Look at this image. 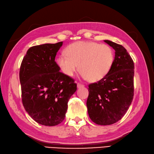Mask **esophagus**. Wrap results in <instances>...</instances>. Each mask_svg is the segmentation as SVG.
I'll use <instances>...</instances> for the list:
<instances>
[{
  "label": "esophagus",
  "mask_w": 154,
  "mask_h": 154,
  "mask_svg": "<svg viewBox=\"0 0 154 154\" xmlns=\"http://www.w3.org/2000/svg\"><path fill=\"white\" fill-rule=\"evenodd\" d=\"M77 88H82L84 87V85H83V84H81V83H77Z\"/></svg>",
  "instance_id": "34e87169"
}]
</instances>
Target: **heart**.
Instances as JSON below:
<instances>
[{
  "mask_svg": "<svg viewBox=\"0 0 154 154\" xmlns=\"http://www.w3.org/2000/svg\"><path fill=\"white\" fill-rule=\"evenodd\" d=\"M66 54H59L57 63L64 74L73 76L79 69L83 79L96 82L110 71L114 61V52L110 46L96 42L79 41L65 49Z\"/></svg>",
  "mask_w": 154,
  "mask_h": 154,
  "instance_id": "1",
  "label": "heart"
}]
</instances>
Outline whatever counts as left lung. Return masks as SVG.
<instances>
[{
    "mask_svg": "<svg viewBox=\"0 0 154 154\" xmlns=\"http://www.w3.org/2000/svg\"><path fill=\"white\" fill-rule=\"evenodd\" d=\"M104 42L115 50L113 65L103 79L89 85L86 104L92 121L110 125L124 116L133 101L134 63L122 45Z\"/></svg>",
    "mask_w": 154,
    "mask_h": 154,
    "instance_id": "1",
    "label": "left lung"
}]
</instances>
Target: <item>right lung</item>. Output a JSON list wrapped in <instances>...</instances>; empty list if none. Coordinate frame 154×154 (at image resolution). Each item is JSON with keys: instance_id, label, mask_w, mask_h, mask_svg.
Returning a JSON list of instances; mask_svg holds the SVG:
<instances>
[{"instance_id": "1", "label": "right lung", "mask_w": 154, "mask_h": 154, "mask_svg": "<svg viewBox=\"0 0 154 154\" xmlns=\"http://www.w3.org/2000/svg\"><path fill=\"white\" fill-rule=\"evenodd\" d=\"M62 45L60 42L31 47L21 64L22 103L29 115L42 125L63 121L69 100L77 90L74 79L60 72L55 62Z\"/></svg>"}]
</instances>
